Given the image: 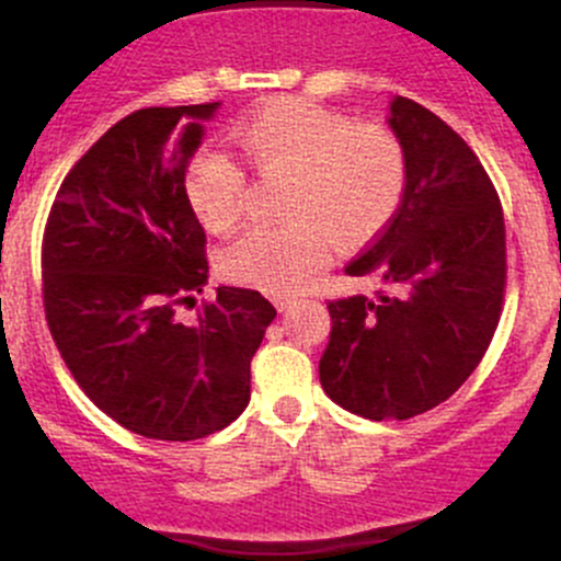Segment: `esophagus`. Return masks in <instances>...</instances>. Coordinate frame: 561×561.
Instances as JSON below:
<instances>
[{
  "instance_id": "1",
  "label": "esophagus",
  "mask_w": 561,
  "mask_h": 561,
  "mask_svg": "<svg viewBox=\"0 0 561 561\" xmlns=\"http://www.w3.org/2000/svg\"><path fill=\"white\" fill-rule=\"evenodd\" d=\"M275 305H278V310L283 313V310H291L294 305H297V299H278V302H275Z\"/></svg>"
}]
</instances>
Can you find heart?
I'll use <instances>...</instances> for the list:
<instances>
[{"label":"heart","instance_id":"1","mask_svg":"<svg viewBox=\"0 0 561 561\" xmlns=\"http://www.w3.org/2000/svg\"><path fill=\"white\" fill-rule=\"evenodd\" d=\"M262 178H288L286 227L253 229L221 256V273L267 294H294L327 262L329 242L362 245L386 229L408 186V156L383 124L305 100L259 110L234 131ZM192 210L210 232L240 227L248 178L229 153L202 148L186 170Z\"/></svg>","mask_w":561,"mask_h":561}]
</instances>
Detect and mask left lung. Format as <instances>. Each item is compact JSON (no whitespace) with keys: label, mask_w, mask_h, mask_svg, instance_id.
<instances>
[{"label":"left lung","mask_w":561,"mask_h":561,"mask_svg":"<svg viewBox=\"0 0 561 561\" xmlns=\"http://www.w3.org/2000/svg\"><path fill=\"white\" fill-rule=\"evenodd\" d=\"M408 186L386 229L345 273L373 275V297L329 299L321 386L373 421L426 413L481 365L505 302V218L472 148L408 96L391 102Z\"/></svg>","instance_id":"obj_1"}]
</instances>
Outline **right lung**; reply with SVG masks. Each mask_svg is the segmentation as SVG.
Instances as JSON below:
<instances>
[{"mask_svg":"<svg viewBox=\"0 0 561 561\" xmlns=\"http://www.w3.org/2000/svg\"><path fill=\"white\" fill-rule=\"evenodd\" d=\"M216 107H146L110 126L67 172L43 232V308L61 359L96 408L153 440L232 424L275 319L262 294L234 286L181 319L207 283L186 164Z\"/></svg>","mask_w":561,"mask_h":561,"instance_id":"right-lung-1","label":"right lung"}]
</instances>
